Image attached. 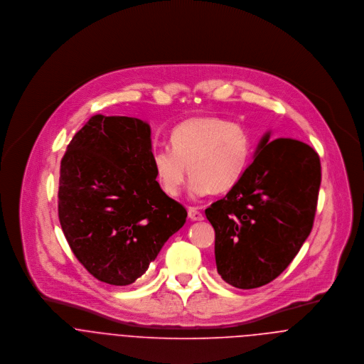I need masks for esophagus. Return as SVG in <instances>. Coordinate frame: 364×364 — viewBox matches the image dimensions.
<instances>
[{
    "mask_svg": "<svg viewBox=\"0 0 364 364\" xmlns=\"http://www.w3.org/2000/svg\"><path fill=\"white\" fill-rule=\"evenodd\" d=\"M188 215H189V218H191L192 221H202V220H205L203 214L196 208H188Z\"/></svg>",
    "mask_w": 364,
    "mask_h": 364,
    "instance_id": "34e87169",
    "label": "esophagus"
}]
</instances>
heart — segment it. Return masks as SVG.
<instances>
[{"instance_id": "heart-1", "label": "heart", "mask_w": 364, "mask_h": 364, "mask_svg": "<svg viewBox=\"0 0 364 364\" xmlns=\"http://www.w3.org/2000/svg\"><path fill=\"white\" fill-rule=\"evenodd\" d=\"M171 147H156L151 164L156 182L168 196H178L186 173H192L189 192L206 196L231 191L244 176L252 139L245 126L218 116H198L176 124Z\"/></svg>"}]
</instances>
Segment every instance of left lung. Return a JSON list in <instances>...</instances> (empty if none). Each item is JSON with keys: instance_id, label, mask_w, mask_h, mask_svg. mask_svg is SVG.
Returning a JSON list of instances; mask_svg holds the SVG:
<instances>
[{"instance_id": "left-lung-1", "label": "left lung", "mask_w": 364, "mask_h": 364, "mask_svg": "<svg viewBox=\"0 0 364 364\" xmlns=\"http://www.w3.org/2000/svg\"><path fill=\"white\" fill-rule=\"evenodd\" d=\"M321 185L319 156L306 143L260 139L241 181L206 208L217 272L237 289L276 279L310 235Z\"/></svg>"}]
</instances>
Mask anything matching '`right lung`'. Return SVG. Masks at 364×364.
<instances>
[{"label": "right lung", "mask_w": 364, "mask_h": 364, "mask_svg": "<svg viewBox=\"0 0 364 364\" xmlns=\"http://www.w3.org/2000/svg\"><path fill=\"white\" fill-rule=\"evenodd\" d=\"M150 124L127 116H92L60 165L58 218L65 240L98 280L127 286L146 273L186 221L151 164Z\"/></svg>", "instance_id": "add662e5"}]
</instances>
